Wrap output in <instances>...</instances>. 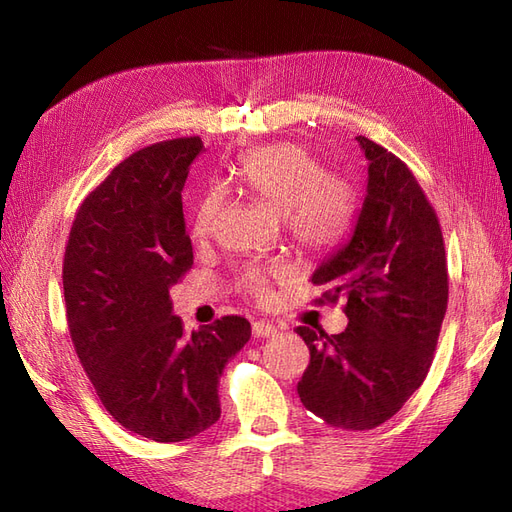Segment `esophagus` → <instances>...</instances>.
I'll list each match as a JSON object with an SVG mask.
<instances>
[{"mask_svg": "<svg viewBox=\"0 0 512 512\" xmlns=\"http://www.w3.org/2000/svg\"><path fill=\"white\" fill-rule=\"evenodd\" d=\"M252 333H254V337H271L277 333V327L269 320H256L252 324Z\"/></svg>", "mask_w": 512, "mask_h": 512, "instance_id": "esophagus-1", "label": "esophagus"}]
</instances>
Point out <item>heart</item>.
Masks as SVG:
<instances>
[{"instance_id":"b5f03b06","label":"heart","mask_w":512,"mask_h":512,"mask_svg":"<svg viewBox=\"0 0 512 512\" xmlns=\"http://www.w3.org/2000/svg\"><path fill=\"white\" fill-rule=\"evenodd\" d=\"M239 179L245 190L273 213L286 218L294 241L312 252H327L342 241L354 220V194L350 185L327 170L312 151L282 143L258 149L243 158ZM224 196L218 190L198 200L192 232L196 239L209 237L222 211ZM282 267L250 269L243 277L245 288L265 297L267 284L282 277Z\"/></svg>"}]
</instances>
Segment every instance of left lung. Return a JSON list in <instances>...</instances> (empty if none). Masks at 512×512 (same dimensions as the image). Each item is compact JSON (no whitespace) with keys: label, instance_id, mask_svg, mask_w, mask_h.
Wrapping results in <instances>:
<instances>
[{"label":"left lung","instance_id":"left-lung-1","mask_svg":"<svg viewBox=\"0 0 512 512\" xmlns=\"http://www.w3.org/2000/svg\"><path fill=\"white\" fill-rule=\"evenodd\" d=\"M367 188L348 243L314 271L329 301L346 294V331L299 327L309 365L297 384L303 406L342 429L389 421L423 384L448 301L444 239L436 211L410 168L356 136Z\"/></svg>","mask_w":512,"mask_h":512}]
</instances>
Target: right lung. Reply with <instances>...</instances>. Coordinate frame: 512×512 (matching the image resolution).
<instances>
[{
	"label": "right lung",
	"mask_w": 512,
	"mask_h": 512,
	"mask_svg": "<svg viewBox=\"0 0 512 512\" xmlns=\"http://www.w3.org/2000/svg\"><path fill=\"white\" fill-rule=\"evenodd\" d=\"M198 136L156 143L117 164L76 211L64 256L72 344L119 425L181 442L218 421L220 376L252 337L224 316L185 335L170 286L192 269L181 190Z\"/></svg>",
	"instance_id": "1"
}]
</instances>
